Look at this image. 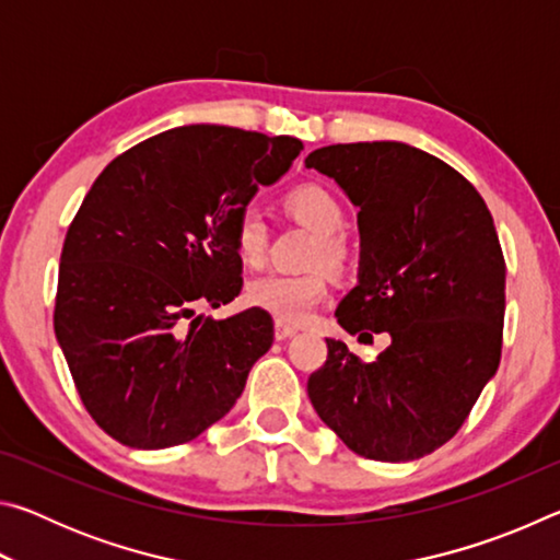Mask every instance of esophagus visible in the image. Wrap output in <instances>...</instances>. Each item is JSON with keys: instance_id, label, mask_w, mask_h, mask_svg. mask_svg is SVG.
Returning <instances> with one entry per match:
<instances>
[{"instance_id": "1", "label": "esophagus", "mask_w": 560, "mask_h": 560, "mask_svg": "<svg viewBox=\"0 0 560 560\" xmlns=\"http://www.w3.org/2000/svg\"><path fill=\"white\" fill-rule=\"evenodd\" d=\"M299 328L296 326H289V324H281V320H277V326H273V336H277V340H287L291 336H296Z\"/></svg>"}]
</instances>
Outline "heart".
Masks as SVG:
<instances>
[{"label": "heart", "mask_w": 560, "mask_h": 560, "mask_svg": "<svg viewBox=\"0 0 560 560\" xmlns=\"http://www.w3.org/2000/svg\"><path fill=\"white\" fill-rule=\"evenodd\" d=\"M287 212L308 226L316 234L311 264H326L328 269L343 271L350 249L346 236L340 234L346 226V207L328 187L308 183L293 187L283 197ZM269 244V224L259 207H244L234 222V249L236 257L249 267H257L264 259ZM330 293V281L324 269L306 273H264L249 281L246 301L254 308L267 311L281 324H303L314 314L318 303H324Z\"/></svg>", "instance_id": "obj_1"}]
</instances>
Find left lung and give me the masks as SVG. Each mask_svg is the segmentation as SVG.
Segmentation results:
<instances>
[{
	"mask_svg": "<svg viewBox=\"0 0 560 560\" xmlns=\"http://www.w3.org/2000/svg\"><path fill=\"white\" fill-rule=\"evenodd\" d=\"M306 167L360 207L358 287L338 303L350 336L393 343L363 363L343 340L308 397L348 450L410 462L450 442L501 360L506 264L487 202L467 177L405 143H338Z\"/></svg>",
	"mask_w": 560,
	"mask_h": 560,
	"instance_id": "1",
	"label": "left lung"
}]
</instances>
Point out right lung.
Here are the masks:
<instances>
[{
	"label": "right lung",
	"mask_w": 560,
	"mask_h": 560,
	"mask_svg": "<svg viewBox=\"0 0 560 560\" xmlns=\"http://www.w3.org/2000/svg\"><path fill=\"white\" fill-rule=\"evenodd\" d=\"M303 150L289 136L183 126L118 155L66 232L54 330L75 390L126 447L185 444L232 410L273 343L261 308L214 320L242 291L234 222Z\"/></svg>",
	"instance_id": "1"
}]
</instances>
